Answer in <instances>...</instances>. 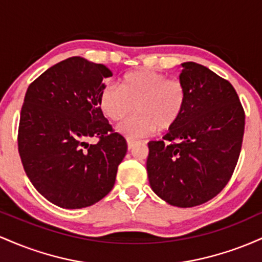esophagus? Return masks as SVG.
Masks as SVG:
<instances>
[{
	"label": "esophagus",
	"mask_w": 262,
	"mask_h": 262,
	"mask_svg": "<svg viewBox=\"0 0 262 262\" xmlns=\"http://www.w3.org/2000/svg\"><path fill=\"white\" fill-rule=\"evenodd\" d=\"M127 141H128V149H129V150H130L132 148H133L134 144L137 143V140H134V139H128Z\"/></svg>",
	"instance_id": "1"
}]
</instances>
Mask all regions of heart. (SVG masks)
Masks as SVG:
<instances>
[{
    "label": "heart",
    "instance_id": "1",
    "mask_svg": "<svg viewBox=\"0 0 262 262\" xmlns=\"http://www.w3.org/2000/svg\"><path fill=\"white\" fill-rule=\"evenodd\" d=\"M187 101V90L179 79L158 71L139 69L122 77L121 85L102 89L100 110L112 122H122L137 108L138 113L119 127L129 139L146 137L156 129L166 130L176 124Z\"/></svg>",
    "mask_w": 262,
    "mask_h": 262
}]
</instances>
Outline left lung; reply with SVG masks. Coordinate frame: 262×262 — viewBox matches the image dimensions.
Instances as JSON below:
<instances>
[{"label":"left lung","mask_w":262,"mask_h":262,"mask_svg":"<svg viewBox=\"0 0 262 262\" xmlns=\"http://www.w3.org/2000/svg\"><path fill=\"white\" fill-rule=\"evenodd\" d=\"M182 68L186 106L164 139L148 143L146 170L159 197L189 208L208 202L229 182L242 150L245 112L229 81L196 62Z\"/></svg>","instance_id":"left-lung-1"}]
</instances>
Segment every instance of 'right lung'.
Returning <instances> with one entry per match:
<instances>
[{
  "mask_svg": "<svg viewBox=\"0 0 262 262\" xmlns=\"http://www.w3.org/2000/svg\"><path fill=\"white\" fill-rule=\"evenodd\" d=\"M102 64L73 56L44 71L29 85L20 110L18 151L35 189L61 208L97 203L113 188L127 154L100 110ZM96 137L98 143L89 144Z\"/></svg>",
  "mask_w": 262,
  "mask_h": 262,
  "instance_id": "obj_1",
  "label": "right lung"
}]
</instances>
